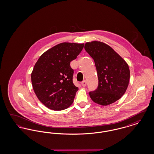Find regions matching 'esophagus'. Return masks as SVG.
I'll list each match as a JSON object with an SVG mask.
<instances>
[{
    "label": "esophagus",
    "instance_id": "34e87169",
    "mask_svg": "<svg viewBox=\"0 0 154 154\" xmlns=\"http://www.w3.org/2000/svg\"><path fill=\"white\" fill-rule=\"evenodd\" d=\"M81 85H82V87H85L87 85V81L85 80L81 82Z\"/></svg>",
    "mask_w": 154,
    "mask_h": 154
}]
</instances>
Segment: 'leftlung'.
Segmentation results:
<instances>
[{
  "label": "left lung",
  "mask_w": 154,
  "mask_h": 154,
  "mask_svg": "<svg viewBox=\"0 0 154 154\" xmlns=\"http://www.w3.org/2000/svg\"><path fill=\"white\" fill-rule=\"evenodd\" d=\"M84 48L94 59L99 84L90 92L93 102L107 106L124 95L129 85L130 70L128 63L110 46L101 42H87Z\"/></svg>",
  "instance_id": "left-lung-1"
}]
</instances>
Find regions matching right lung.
<instances>
[{"mask_svg":"<svg viewBox=\"0 0 154 154\" xmlns=\"http://www.w3.org/2000/svg\"><path fill=\"white\" fill-rule=\"evenodd\" d=\"M84 44L62 43L44 52L31 73L33 89L45 106L55 111L68 108L79 88L73 82L70 62L76 59Z\"/></svg>","mask_w":154,"mask_h":154,"instance_id":"1","label":"right lung"}]
</instances>
